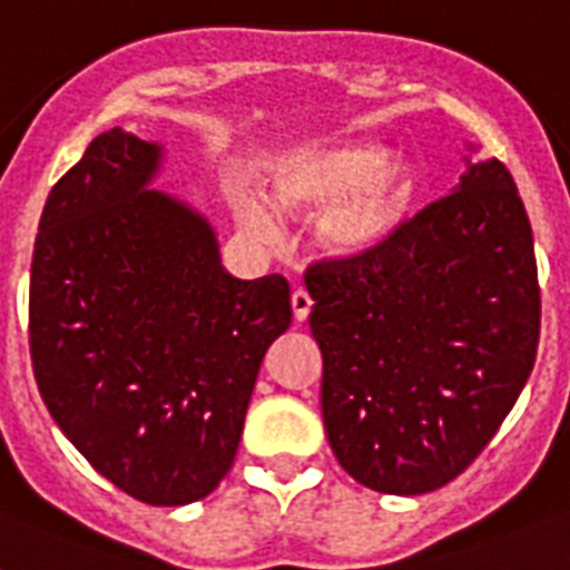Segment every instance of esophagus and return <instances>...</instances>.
Wrapping results in <instances>:
<instances>
[{
    "label": "esophagus",
    "mask_w": 570,
    "mask_h": 570,
    "mask_svg": "<svg viewBox=\"0 0 570 570\" xmlns=\"http://www.w3.org/2000/svg\"><path fill=\"white\" fill-rule=\"evenodd\" d=\"M309 309H313V298H309L307 289H295V293H293V315H295V322H307Z\"/></svg>",
    "instance_id": "obj_1"
}]
</instances>
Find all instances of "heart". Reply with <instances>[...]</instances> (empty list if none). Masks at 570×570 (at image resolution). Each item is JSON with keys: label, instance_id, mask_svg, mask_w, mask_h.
Here are the masks:
<instances>
[{"label": "heart", "instance_id": "heart-1", "mask_svg": "<svg viewBox=\"0 0 570 570\" xmlns=\"http://www.w3.org/2000/svg\"><path fill=\"white\" fill-rule=\"evenodd\" d=\"M411 170L400 159H382L374 145L315 141L286 150L269 167L272 203L284 214L315 208V240L327 255L358 257L374 252L403 217L411 199ZM240 226L257 240H275L277 219L255 194L234 196Z\"/></svg>", "mask_w": 570, "mask_h": 570}]
</instances>
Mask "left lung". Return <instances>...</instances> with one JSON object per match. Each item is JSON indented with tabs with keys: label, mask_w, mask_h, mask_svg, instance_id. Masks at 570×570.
I'll return each mask as SVG.
<instances>
[{
	"label": "left lung",
	"mask_w": 570,
	"mask_h": 570,
	"mask_svg": "<svg viewBox=\"0 0 570 570\" xmlns=\"http://www.w3.org/2000/svg\"><path fill=\"white\" fill-rule=\"evenodd\" d=\"M330 449L358 484L420 495L499 432L539 347L533 232L499 159L400 223L367 255L313 263Z\"/></svg>",
	"instance_id": "left-lung-1"
}]
</instances>
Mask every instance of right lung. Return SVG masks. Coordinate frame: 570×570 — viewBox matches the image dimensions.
Segmentation results:
<instances>
[{
    "mask_svg": "<svg viewBox=\"0 0 570 570\" xmlns=\"http://www.w3.org/2000/svg\"><path fill=\"white\" fill-rule=\"evenodd\" d=\"M161 147L115 127L51 188L28 344L71 446L132 499L179 507L232 470L261 362L289 322L281 275L240 281L214 228L153 190Z\"/></svg>",
    "mask_w": 570,
    "mask_h": 570,
    "instance_id": "1",
    "label": "right lung"
}]
</instances>
